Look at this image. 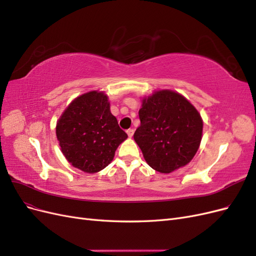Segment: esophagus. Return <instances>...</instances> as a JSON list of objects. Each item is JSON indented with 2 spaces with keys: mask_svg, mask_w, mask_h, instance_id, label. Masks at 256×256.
I'll use <instances>...</instances> for the list:
<instances>
[{
  "mask_svg": "<svg viewBox=\"0 0 256 256\" xmlns=\"http://www.w3.org/2000/svg\"><path fill=\"white\" fill-rule=\"evenodd\" d=\"M134 134V128H129V129L127 130V134H128L129 138L132 136Z\"/></svg>",
  "mask_w": 256,
  "mask_h": 256,
  "instance_id": "34e87169",
  "label": "esophagus"
}]
</instances>
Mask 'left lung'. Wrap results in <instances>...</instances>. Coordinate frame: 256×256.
Masks as SVG:
<instances>
[{"mask_svg":"<svg viewBox=\"0 0 256 256\" xmlns=\"http://www.w3.org/2000/svg\"><path fill=\"white\" fill-rule=\"evenodd\" d=\"M141 126L134 134L147 164L171 173L191 161L202 140L203 122L187 99L172 90H159L143 99Z\"/></svg>","mask_w":256,"mask_h":256,"instance_id":"obj_1","label":"left lung"}]
</instances>
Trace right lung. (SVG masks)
<instances>
[{
	"mask_svg": "<svg viewBox=\"0 0 256 256\" xmlns=\"http://www.w3.org/2000/svg\"><path fill=\"white\" fill-rule=\"evenodd\" d=\"M56 136L66 159L86 173L104 168L127 138L110 112L104 92H90L68 106L56 124Z\"/></svg>",
	"mask_w": 256,
	"mask_h": 256,
	"instance_id": "obj_1",
	"label": "right lung"
}]
</instances>
